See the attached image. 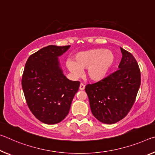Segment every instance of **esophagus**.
Masks as SVG:
<instances>
[{
  "instance_id": "1",
  "label": "esophagus",
  "mask_w": 155,
  "mask_h": 155,
  "mask_svg": "<svg viewBox=\"0 0 155 155\" xmlns=\"http://www.w3.org/2000/svg\"><path fill=\"white\" fill-rule=\"evenodd\" d=\"M79 89H80L81 90H83L85 89V85L83 84V83H81V84H80V87H79Z\"/></svg>"
}]
</instances>
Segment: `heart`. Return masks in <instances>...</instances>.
I'll return each mask as SVG.
<instances>
[{"mask_svg": "<svg viewBox=\"0 0 155 155\" xmlns=\"http://www.w3.org/2000/svg\"><path fill=\"white\" fill-rule=\"evenodd\" d=\"M74 60L68 61L67 67L75 77H81L83 70L87 69L88 77L99 81L106 77L114 64L115 56L112 51L106 49H93L77 53Z\"/></svg>", "mask_w": 155, "mask_h": 155, "instance_id": "1", "label": "heart"}]
</instances>
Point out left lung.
Masks as SVG:
<instances>
[{
	"instance_id": "obj_1",
	"label": "left lung",
	"mask_w": 155,
	"mask_h": 155,
	"mask_svg": "<svg viewBox=\"0 0 155 155\" xmlns=\"http://www.w3.org/2000/svg\"><path fill=\"white\" fill-rule=\"evenodd\" d=\"M121 51L123 56L119 70L85 88L92 114L104 124H115L128 114L141 85L136 59L122 48Z\"/></svg>"
}]
</instances>
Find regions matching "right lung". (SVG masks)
Wrapping results in <instances>:
<instances>
[{
	"label": "right lung",
	"mask_w": 155,
	"mask_h": 155,
	"mask_svg": "<svg viewBox=\"0 0 155 155\" xmlns=\"http://www.w3.org/2000/svg\"><path fill=\"white\" fill-rule=\"evenodd\" d=\"M70 45H49L28 58L22 77V87L28 106L39 121L56 124L63 121L80 85L63 74L58 56Z\"/></svg>",
	"instance_id": "right-lung-1"
}]
</instances>
